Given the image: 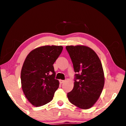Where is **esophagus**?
Segmentation results:
<instances>
[{
  "mask_svg": "<svg viewBox=\"0 0 126 126\" xmlns=\"http://www.w3.org/2000/svg\"><path fill=\"white\" fill-rule=\"evenodd\" d=\"M64 82H65V80H61V79L59 80V83H60L61 84L63 83Z\"/></svg>",
  "mask_w": 126,
  "mask_h": 126,
  "instance_id": "obj_1",
  "label": "esophagus"
}]
</instances>
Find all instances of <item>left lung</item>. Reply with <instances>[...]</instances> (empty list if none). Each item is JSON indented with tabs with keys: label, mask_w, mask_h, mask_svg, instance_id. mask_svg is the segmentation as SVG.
<instances>
[{
	"label": "left lung",
	"mask_w": 126,
	"mask_h": 126,
	"mask_svg": "<svg viewBox=\"0 0 126 126\" xmlns=\"http://www.w3.org/2000/svg\"><path fill=\"white\" fill-rule=\"evenodd\" d=\"M73 63L74 87L67 93L69 102L83 110L91 108L101 94L104 84V72L98 56L84 46H66Z\"/></svg>",
	"instance_id": "obj_1"
}]
</instances>
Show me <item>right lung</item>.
Instances as JSON below:
<instances>
[{
  "label": "right lung",
  "mask_w": 126,
  "mask_h": 126,
  "mask_svg": "<svg viewBox=\"0 0 126 126\" xmlns=\"http://www.w3.org/2000/svg\"><path fill=\"white\" fill-rule=\"evenodd\" d=\"M61 46H44L34 49L25 58L21 71L23 92L33 106L50 102L59 87L53 64L62 52Z\"/></svg>",
  "instance_id": "right-lung-1"
}]
</instances>
